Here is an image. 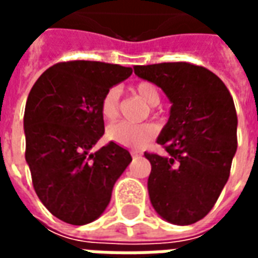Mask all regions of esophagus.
<instances>
[{
  "label": "esophagus",
  "instance_id": "1",
  "mask_svg": "<svg viewBox=\"0 0 258 258\" xmlns=\"http://www.w3.org/2000/svg\"><path fill=\"white\" fill-rule=\"evenodd\" d=\"M131 156L134 157V159H137V157L141 156V153H140V152H134V151H133V152H131Z\"/></svg>",
  "mask_w": 258,
  "mask_h": 258
}]
</instances>
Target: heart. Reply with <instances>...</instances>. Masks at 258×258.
<instances>
[{
	"mask_svg": "<svg viewBox=\"0 0 258 258\" xmlns=\"http://www.w3.org/2000/svg\"><path fill=\"white\" fill-rule=\"evenodd\" d=\"M135 92L141 99L156 106L160 102V92L153 83L141 81L135 85ZM120 109V90L118 87H110L105 92L101 101V113L103 118L113 120L117 117ZM107 140L116 145L128 149H142L156 137V128L152 124H130L127 121H118L112 124L106 131Z\"/></svg>",
	"mask_w": 258,
	"mask_h": 258,
	"instance_id": "heart-1",
	"label": "heart"
}]
</instances>
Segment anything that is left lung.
Listing matches in <instances>:
<instances>
[{
	"mask_svg": "<svg viewBox=\"0 0 258 258\" xmlns=\"http://www.w3.org/2000/svg\"><path fill=\"white\" fill-rule=\"evenodd\" d=\"M134 73L173 103L157 138L166 153L145 152L151 203L166 221L194 224L209 214L229 178L238 146L232 96L213 72L188 62L134 66Z\"/></svg>",
	"mask_w": 258,
	"mask_h": 258,
	"instance_id": "left-lung-1",
	"label": "left lung"
}]
</instances>
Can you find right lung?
Returning <instances> with one entry per match:
<instances>
[{
	"mask_svg": "<svg viewBox=\"0 0 258 258\" xmlns=\"http://www.w3.org/2000/svg\"><path fill=\"white\" fill-rule=\"evenodd\" d=\"M131 73L120 64L60 62L29 94L23 125L33 186L42 205L68 224L84 225L101 216L133 160L114 142L91 152L105 133L102 98Z\"/></svg>",
	"mask_w": 258,
	"mask_h": 258,
	"instance_id": "right-lung-1",
	"label": "right lung"
}]
</instances>
